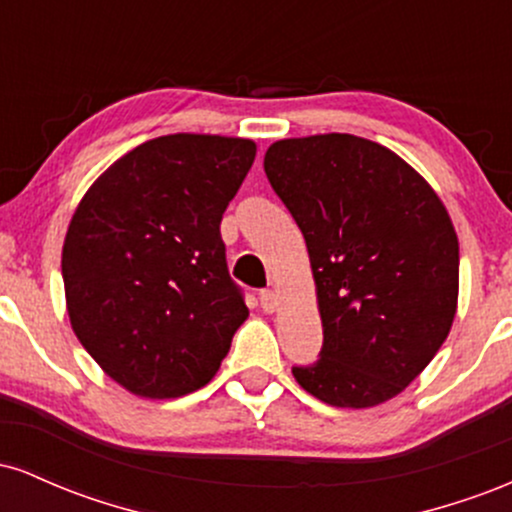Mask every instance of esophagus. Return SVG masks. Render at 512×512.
<instances>
[{
  "label": "esophagus",
  "instance_id": "esophagus-1",
  "mask_svg": "<svg viewBox=\"0 0 512 512\" xmlns=\"http://www.w3.org/2000/svg\"><path fill=\"white\" fill-rule=\"evenodd\" d=\"M260 308L264 310V313H274L276 310V293L264 289L260 291Z\"/></svg>",
  "mask_w": 512,
  "mask_h": 512
}]
</instances>
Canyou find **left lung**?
<instances>
[{"label": "left lung", "mask_w": 512, "mask_h": 512, "mask_svg": "<svg viewBox=\"0 0 512 512\" xmlns=\"http://www.w3.org/2000/svg\"><path fill=\"white\" fill-rule=\"evenodd\" d=\"M264 173L308 245L325 337L293 378L332 407L387 402L455 320L460 248L448 211L409 163L354 134L274 142Z\"/></svg>", "instance_id": "8db88e82"}]
</instances>
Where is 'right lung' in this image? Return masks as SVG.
<instances>
[{
	"instance_id": "add662e5",
	"label": "right lung",
	"mask_w": 512,
	"mask_h": 512,
	"mask_svg": "<svg viewBox=\"0 0 512 512\" xmlns=\"http://www.w3.org/2000/svg\"><path fill=\"white\" fill-rule=\"evenodd\" d=\"M255 151L216 134L151 139L74 211L62 248L72 330L134 395L173 399L207 385L248 317L221 219Z\"/></svg>"
}]
</instances>
